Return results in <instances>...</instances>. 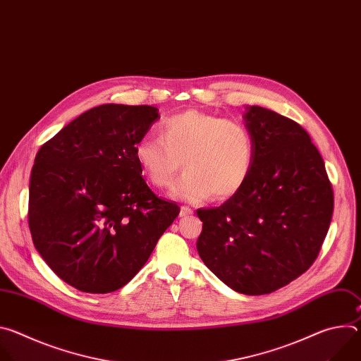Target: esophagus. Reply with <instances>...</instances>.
Returning <instances> with one entry per match:
<instances>
[{"mask_svg": "<svg viewBox=\"0 0 361 361\" xmlns=\"http://www.w3.org/2000/svg\"><path fill=\"white\" fill-rule=\"evenodd\" d=\"M190 214H192V210L190 207H187V205H183L181 210H180V217H187Z\"/></svg>", "mask_w": 361, "mask_h": 361, "instance_id": "esophagus-1", "label": "esophagus"}]
</instances>
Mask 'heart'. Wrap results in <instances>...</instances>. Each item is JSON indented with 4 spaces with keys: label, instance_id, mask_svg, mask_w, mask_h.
Here are the masks:
<instances>
[{
    "label": "heart",
    "instance_id": "heart-1",
    "mask_svg": "<svg viewBox=\"0 0 361 361\" xmlns=\"http://www.w3.org/2000/svg\"><path fill=\"white\" fill-rule=\"evenodd\" d=\"M134 157L149 184L169 188L184 164L171 195L201 202L234 197L247 184L255 145L248 128L221 116L187 110L166 118L160 135H145L134 147Z\"/></svg>",
    "mask_w": 361,
    "mask_h": 361
}]
</instances>
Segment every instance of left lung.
Instances as JSON below:
<instances>
[{
	"mask_svg": "<svg viewBox=\"0 0 361 361\" xmlns=\"http://www.w3.org/2000/svg\"><path fill=\"white\" fill-rule=\"evenodd\" d=\"M251 176L220 207L197 210V251L223 283L247 295L273 293L312 267L327 235L334 195L324 161L295 121L251 106Z\"/></svg>",
	"mask_w": 361,
	"mask_h": 361,
	"instance_id": "left-lung-1",
	"label": "left lung"
}]
</instances>
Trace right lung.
<instances>
[{
	"mask_svg": "<svg viewBox=\"0 0 361 361\" xmlns=\"http://www.w3.org/2000/svg\"><path fill=\"white\" fill-rule=\"evenodd\" d=\"M159 118L151 106L102 104L37 152L28 201L32 243L80 291L124 287L180 213L149 190L134 157L137 141Z\"/></svg>",
	"mask_w": 361,
	"mask_h": 361,
	"instance_id": "1",
	"label": "right lung"
}]
</instances>
